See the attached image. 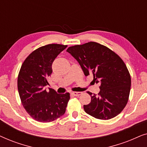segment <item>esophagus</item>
Segmentation results:
<instances>
[{
    "instance_id": "obj_1",
    "label": "esophagus",
    "mask_w": 147,
    "mask_h": 147,
    "mask_svg": "<svg viewBox=\"0 0 147 147\" xmlns=\"http://www.w3.org/2000/svg\"><path fill=\"white\" fill-rule=\"evenodd\" d=\"M71 94H72V95L75 96H79L82 94V92H71Z\"/></svg>"
}]
</instances>
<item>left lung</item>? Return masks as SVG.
<instances>
[{
	"label": "left lung",
	"mask_w": 147,
	"mask_h": 147,
	"mask_svg": "<svg viewBox=\"0 0 147 147\" xmlns=\"http://www.w3.org/2000/svg\"><path fill=\"white\" fill-rule=\"evenodd\" d=\"M78 61L84 75H92L100 84L98 96L90 92L91 102L84 105L86 113L100 120H109L121 112L127 104L131 78L126 64L109 48L96 42L67 48Z\"/></svg>",
	"instance_id": "8db88e82"
}]
</instances>
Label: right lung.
<instances>
[{
    "instance_id": "1",
    "label": "right lung",
    "mask_w": 147,
    "mask_h": 147,
    "mask_svg": "<svg viewBox=\"0 0 147 147\" xmlns=\"http://www.w3.org/2000/svg\"><path fill=\"white\" fill-rule=\"evenodd\" d=\"M67 45L48 44L28 55L22 64L17 80V87L21 103L26 112L38 122H49L57 119L65 112L70 98L68 92L57 94L45 86L52 74V63Z\"/></svg>"
}]
</instances>
